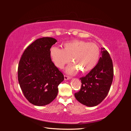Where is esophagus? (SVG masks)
<instances>
[{
	"label": "esophagus",
	"mask_w": 131,
	"mask_h": 131,
	"mask_svg": "<svg viewBox=\"0 0 131 131\" xmlns=\"http://www.w3.org/2000/svg\"><path fill=\"white\" fill-rule=\"evenodd\" d=\"M64 79H65V80H68L70 79L71 77L68 76H66V75H65V76H64Z\"/></svg>",
	"instance_id": "1"
}]
</instances>
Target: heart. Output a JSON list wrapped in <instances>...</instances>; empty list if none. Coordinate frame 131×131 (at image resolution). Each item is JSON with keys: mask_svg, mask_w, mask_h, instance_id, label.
I'll list each match as a JSON object with an SVG mask.
<instances>
[{"mask_svg": "<svg viewBox=\"0 0 131 131\" xmlns=\"http://www.w3.org/2000/svg\"><path fill=\"white\" fill-rule=\"evenodd\" d=\"M63 47V49L55 46L51 47L50 54L53 62L59 69L72 60L73 63L66 69L68 74H74L80 70L83 73L90 72L99 60L100 49L95 43L74 40L64 43Z\"/></svg>", "mask_w": 131, "mask_h": 131, "instance_id": "obj_1", "label": "heart"}]
</instances>
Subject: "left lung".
Masks as SVG:
<instances>
[{
  "label": "left lung",
  "mask_w": 131,
  "mask_h": 131,
  "mask_svg": "<svg viewBox=\"0 0 131 131\" xmlns=\"http://www.w3.org/2000/svg\"><path fill=\"white\" fill-rule=\"evenodd\" d=\"M102 56L95 67L85 77H81L80 90L74 94L80 103L93 107L107 96L113 79V62L107 51L102 48Z\"/></svg>",
  "instance_id": "1"
}]
</instances>
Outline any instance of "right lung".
I'll return each instance as SVG.
<instances>
[{"instance_id":"1","label":"right lung","mask_w":131,"mask_h":131,"mask_svg":"<svg viewBox=\"0 0 131 131\" xmlns=\"http://www.w3.org/2000/svg\"><path fill=\"white\" fill-rule=\"evenodd\" d=\"M57 40L42 37L30 44L19 62L18 79L24 96L35 106H45L57 97L62 73L51 59L50 51Z\"/></svg>"}]
</instances>
